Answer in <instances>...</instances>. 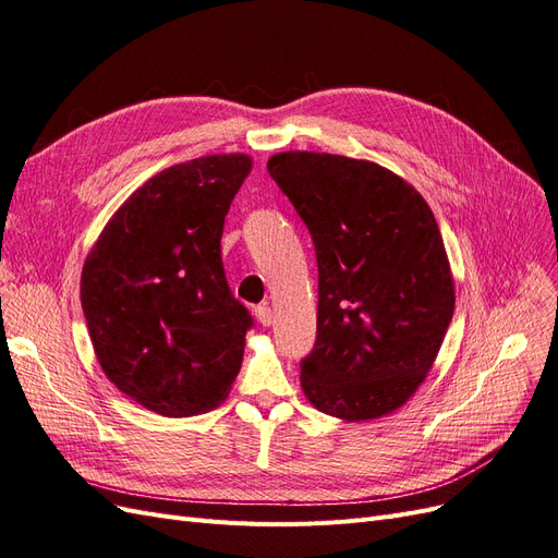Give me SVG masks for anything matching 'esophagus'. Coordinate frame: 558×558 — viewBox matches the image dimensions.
Wrapping results in <instances>:
<instances>
[{"mask_svg":"<svg viewBox=\"0 0 558 558\" xmlns=\"http://www.w3.org/2000/svg\"><path fill=\"white\" fill-rule=\"evenodd\" d=\"M255 317H257V322L262 327H271V322H274V311L268 308L266 303H262V305H257L255 308Z\"/></svg>","mask_w":558,"mask_h":558,"instance_id":"1","label":"esophagus"}]
</instances>
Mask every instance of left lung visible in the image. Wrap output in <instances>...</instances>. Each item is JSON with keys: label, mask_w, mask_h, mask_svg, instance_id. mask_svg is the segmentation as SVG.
<instances>
[{"label": "left lung", "mask_w": 558, "mask_h": 558, "mask_svg": "<svg viewBox=\"0 0 558 558\" xmlns=\"http://www.w3.org/2000/svg\"><path fill=\"white\" fill-rule=\"evenodd\" d=\"M268 173L308 227L317 340L301 387L343 422L397 412L426 380L454 315V278L424 196L368 159L278 153Z\"/></svg>", "instance_id": "1"}]
</instances>
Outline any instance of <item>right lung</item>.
Returning <instances> with one entry per match:
<instances>
[{
    "label": "right lung",
    "instance_id": "obj_1",
    "mask_svg": "<svg viewBox=\"0 0 558 558\" xmlns=\"http://www.w3.org/2000/svg\"><path fill=\"white\" fill-rule=\"evenodd\" d=\"M253 171L243 153L181 161L148 178L106 222L81 274V303L104 375L165 417L218 408L253 327L231 296L220 239Z\"/></svg>",
    "mask_w": 558,
    "mask_h": 558
}]
</instances>
